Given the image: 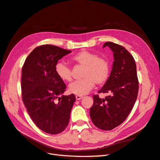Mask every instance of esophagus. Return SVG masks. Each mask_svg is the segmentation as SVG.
I'll list each match as a JSON object with an SVG mask.
<instances>
[{
  "instance_id": "1",
  "label": "esophagus",
  "mask_w": 160,
  "mask_h": 160,
  "mask_svg": "<svg viewBox=\"0 0 160 160\" xmlns=\"http://www.w3.org/2000/svg\"><path fill=\"white\" fill-rule=\"evenodd\" d=\"M75 98H76V99H77V100H79V99H81V98H83V95H77L75 96Z\"/></svg>"
}]
</instances>
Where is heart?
<instances>
[{"label":"heart","mask_w":160,"mask_h":160,"mask_svg":"<svg viewBox=\"0 0 160 160\" xmlns=\"http://www.w3.org/2000/svg\"><path fill=\"white\" fill-rule=\"evenodd\" d=\"M72 62L84 66L82 78L69 85V90L72 93L85 95L97 85H103L108 81L110 73L109 62L103 57L89 51H81L71 58ZM57 76L63 81H72V71L65 62H58L55 67Z\"/></svg>","instance_id":"heart-1"}]
</instances>
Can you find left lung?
I'll return each instance as SVG.
<instances>
[{
	"label": "left lung",
	"instance_id": "obj_1",
	"mask_svg": "<svg viewBox=\"0 0 160 160\" xmlns=\"http://www.w3.org/2000/svg\"><path fill=\"white\" fill-rule=\"evenodd\" d=\"M113 52L114 61L110 76L98 93H109L104 99L93 95L90 117L97 128L109 131L118 127L126 119L138 98L139 81L136 65L133 56L125 48L107 42Z\"/></svg>",
	"mask_w": 160,
	"mask_h": 160
}]
</instances>
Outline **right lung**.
I'll return each mask as SVG.
<instances>
[{
  "label": "right lung",
  "instance_id": "obj_1",
  "mask_svg": "<svg viewBox=\"0 0 160 160\" xmlns=\"http://www.w3.org/2000/svg\"><path fill=\"white\" fill-rule=\"evenodd\" d=\"M71 51L51 45L36 47L22 68V99L32 122L49 134L62 132L69 122L74 94L61 95L66 85L57 76V62Z\"/></svg>",
  "mask_w": 160,
  "mask_h": 160
}]
</instances>
